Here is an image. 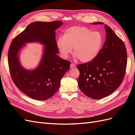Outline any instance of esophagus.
<instances>
[{"label":"esophagus","instance_id":"esophagus-1","mask_svg":"<svg viewBox=\"0 0 135 135\" xmlns=\"http://www.w3.org/2000/svg\"><path fill=\"white\" fill-rule=\"evenodd\" d=\"M75 65L74 64L71 63V64H70V68H71V69H73V68H75Z\"/></svg>","mask_w":135,"mask_h":135}]
</instances>
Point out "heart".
Wrapping results in <instances>:
<instances>
[{
    "label": "heart",
    "mask_w": 135,
    "mask_h": 135,
    "mask_svg": "<svg viewBox=\"0 0 135 135\" xmlns=\"http://www.w3.org/2000/svg\"><path fill=\"white\" fill-rule=\"evenodd\" d=\"M104 43L103 35L99 31L75 26L65 30L64 35L57 40V46L63 58H68L72 52L75 57L83 62L95 59L100 53Z\"/></svg>",
    "instance_id": "1"
}]
</instances>
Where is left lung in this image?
<instances>
[{
  "label": "left lung",
  "mask_w": 135,
  "mask_h": 135,
  "mask_svg": "<svg viewBox=\"0 0 135 135\" xmlns=\"http://www.w3.org/2000/svg\"><path fill=\"white\" fill-rule=\"evenodd\" d=\"M93 24H103L95 22ZM107 39L96 57L77 65L80 74L78 83L81 91L93 99L111 95L123 80L127 64L125 44L105 25Z\"/></svg>",
  "instance_id": "left-lung-1"
}]
</instances>
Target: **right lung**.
I'll return each instance as SVG.
<instances>
[{
	"label": "right lung",
	"instance_id": "right-lung-1",
	"mask_svg": "<svg viewBox=\"0 0 135 135\" xmlns=\"http://www.w3.org/2000/svg\"><path fill=\"white\" fill-rule=\"evenodd\" d=\"M62 22H34L12 40L8 54L10 75L15 84L20 91L36 100H46L59 90L60 81L70 68V61L57 55L55 31ZM41 42L46 46L41 62L32 71L23 69L19 64L18 52L25 42Z\"/></svg>",
	"mask_w": 135,
	"mask_h": 135
}]
</instances>
